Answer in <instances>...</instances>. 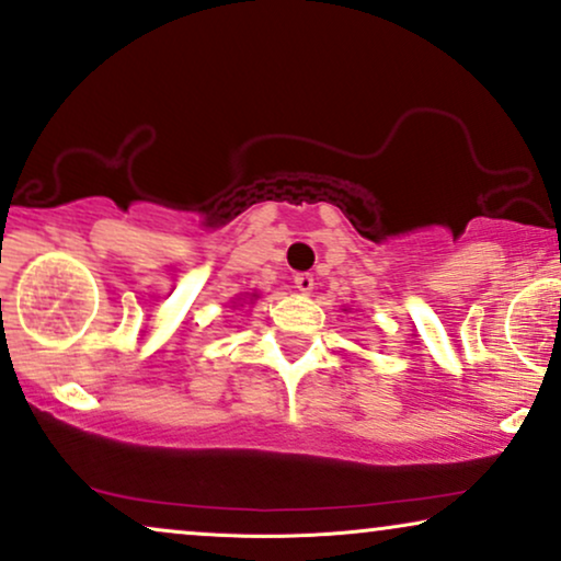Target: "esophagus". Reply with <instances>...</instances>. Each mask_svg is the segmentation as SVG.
<instances>
[{"label": "esophagus", "instance_id": "esophagus-1", "mask_svg": "<svg viewBox=\"0 0 561 561\" xmlns=\"http://www.w3.org/2000/svg\"><path fill=\"white\" fill-rule=\"evenodd\" d=\"M294 283H296V288L301 290V294H311V290H314V275H311V273H296Z\"/></svg>", "mask_w": 561, "mask_h": 561}]
</instances>
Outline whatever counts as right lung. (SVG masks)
Returning a JSON list of instances; mask_svg holds the SVG:
<instances>
[{"label": "right lung", "mask_w": 561, "mask_h": 561, "mask_svg": "<svg viewBox=\"0 0 561 561\" xmlns=\"http://www.w3.org/2000/svg\"><path fill=\"white\" fill-rule=\"evenodd\" d=\"M252 298H257V294H250V301H252Z\"/></svg>", "instance_id": "obj_1"}]
</instances>
